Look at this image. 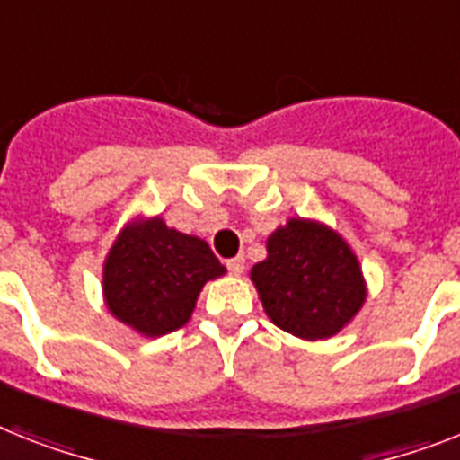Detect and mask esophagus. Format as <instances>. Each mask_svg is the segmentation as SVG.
I'll use <instances>...</instances> for the list:
<instances>
[{"instance_id":"34e87169","label":"esophagus","mask_w":460,"mask_h":460,"mask_svg":"<svg viewBox=\"0 0 460 460\" xmlns=\"http://www.w3.org/2000/svg\"><path fill=\"white\" fill-rule=\"evenodd\" d=\"M227 270H230V275H234V277L242 275V272H244V258L242 256L230 258V261H227Z\"/></svg>"}]
</instances>
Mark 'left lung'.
<instances>
[{
  "label": "left lung",
  "instance_id": "1",
  "mask_svg": "<svg viewBox=\"0 0 460 460\" xmlns=\"http://www.w3.org/2000/svg\"><path fill=\"white\" fill-rule=\"evenodd\" d=\"M268 256L252 268L265 314L303 341L332 339L367 301L362 265L333 227L289 218L265 242Z\"/></svg>",
  "mask_w": 460,
  "mask_h": 460
}]
</instances>
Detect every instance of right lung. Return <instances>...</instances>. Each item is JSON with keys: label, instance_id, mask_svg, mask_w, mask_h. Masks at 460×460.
<instances>
[{"label": "right lung", "instance_id": "1", "mask_svg": "<svg viewBox=\"0 0 460 460\" xmlns=\"http://www.w3.org/2000/svg\"><path fill=\"white\" fill-rule=\"evenodd\" d=\"M223 275L204 239L178 233L162 216H138L105 256L102 298L115 320L157 339L188 324L204 284Z\"/></svg>", "mask_w": 460, "mask_h": 460}]
</instances>
